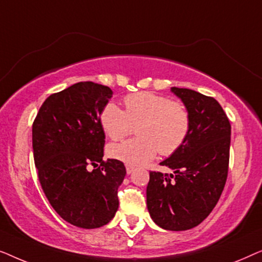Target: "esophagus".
Here are the masks:
<instances>
[{
    "mask_svg": "<svg viewBox=\"0 0 262 262\" xmlns=\"http://www.w3.org/2000/svg\"><path fill=\"white\" fill-rule=\"evenodd\" d=\"M134 169H135V168L132 167V166H130V164H126V173L127 174H131L132 171H134Z\"/></svg>",
    "mask_w": 262,
    "mask_h": 262,
    "instance_id": "esophagus-1",
    "label": "esophagus"
}]
</instances>
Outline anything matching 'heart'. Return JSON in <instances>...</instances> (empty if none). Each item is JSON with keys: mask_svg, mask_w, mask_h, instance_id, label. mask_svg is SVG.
Listing matches in <instances>:
<instances>
[{"mask_svg": "<svg viewBox=\"0 0 262 262\" xmlns=\"http://www.w3.org/2000/svg\"><path fill=\"white\" fill-rule=\"evenodd\" d=\"M125 112L116 103L103 107L100 121L106 135L119 141L137 127L139 137L111 144L108 155L130 166H142L156 156L177 152L191 130V118L186 107L168 96L139 92L124 100Z\"/></svg>", "mask_w": 262, "mask_h": 262, "instance_id": "1", "label": "heart"}]
</instances>
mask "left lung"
Segmentation results:
<instances>
[{
  "label": "left lung",
  "mask_w": 262,
  "mask_h": 262,
  "mask_svg": "<svg viewBox=\"0 0 262 262\" xmlns=\"http://www.w3.org/2000/svg\"><path fill=\"white\" fill-rule=\"evenodd\" d=\"M191 118L185 144L162 161L173 174L150 171L146 206L152 221L166 230L182 231L199 225L221 198L229 167L231 126L211 96L171 87Z\"/></svg>",
  "instance_id": "8db88e82"
}]
</instances>
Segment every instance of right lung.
Masks as SVG:
<instances>
[{
	"mask_svg": "<svg viewBox=\"0 0 262 262\" xmlns=\"http://www.w3.org/2000/svg\"><path fill=\"white\" fill-rule=\"evenodd\" d=\"M112 94L106 85L78 82L50 95L32 126L42 191L56 212L78 228L102 227L119 206L118 188L126 169L121 161L102 160L105 132L100 121Z\"/></svg>",
	"mask_w": 262,
	"mask_h": 262,
	"instance_id": "1",
	"label": "right lung"
}]
</instances>
